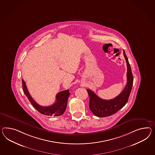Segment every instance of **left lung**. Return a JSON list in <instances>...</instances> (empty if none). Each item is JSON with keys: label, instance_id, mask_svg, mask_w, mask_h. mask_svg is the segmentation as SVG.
<instances>
[{"label": "left lung", "instance_id": "8db88e82", "mask_svg": "<svg viewBox=\"0 0 155 155\" xmlns=\"http://www.w3.org/2000/svg\"><path fill=\"white\" fill-rule=\"evenodd\" d=\"M124 56L127 65V84L123 91L114 99L105 100L99 98L94 91L87 89L89 97V108L94 115L104 117L115 114L127 103L133 83V76L127 56L124 51Z\"/></svg>", "mask_w": 155, "mask_h": 155}]
</instances>
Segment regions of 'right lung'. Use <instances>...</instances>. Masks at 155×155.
Here are the masks:
<instances>
[{
    "label": "right lung",
    "instance_id": "add662e5",
    "mask_svg": "<svg viewBox=\"0 0 155 155\" xmlns=\"http://www.w3.org/2000/svg\"><path fill=\"white\" fill-rule=\"evenodd\" d=\"M22 82L23 91L25 94L28 97L33 107L37 111H39L40 114L47 116H59L64 114L67 107L68 98L70 94L68 89L58 93L56 95V102L53 104L49 106H41L32 99L31 96L28 91V88L24 80L22 79Z\"/></svg>",
    "mask_w": 155,
    "mask_h": 155
}]
</instances>
